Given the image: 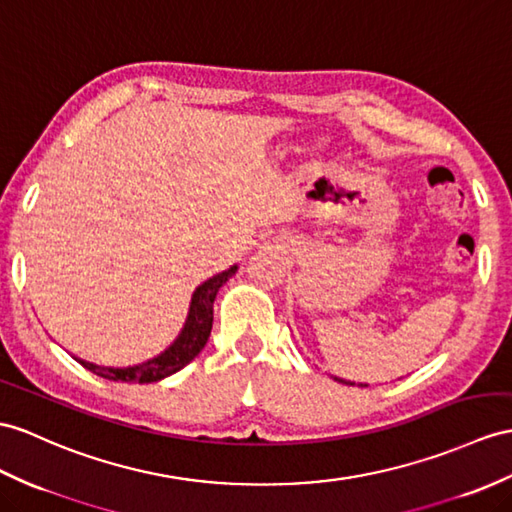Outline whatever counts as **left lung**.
Instances as JSON below:
<instances>
[{
    "mask_svg": "<svg viewBox=\"0 0 512 512\" xmlns=\"http://www.w3.org/2000/svg\"><path fill=\"white\" fill-rule=\"evenodd\" d=\"M341 382H343V380H341ZM345 384H352V382H345ZM365 386H367V384H365Z\"/></svg>",
    "mask_w": 512,
    "mask_h": 512,
    "instance_id": "1",
    "label": "left lung"
}]
</instances>
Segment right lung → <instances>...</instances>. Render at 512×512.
<instances>
[{"instance_id":"right-lung-1","label":"right lung","mask_w":512,"mask_h":512,"mask_svg":"<svg viewBox=\"0 0 512 512\" xmlns=\"http://www.w3.org/2000/svg\"><path fill=\"white\" fill-rule=\"evenodd\" d=\"M234 271L236 267H230L228 271L219 273V276L206 280L202 286H197V291L193 293V299H191L189 319L184 323L182 334L178 336L176 343H173L167 352H162L158 358L147 360L143 365L128 367V369L99 367L93 363H84V360H80V365L84 369L93 371L95 376H102L106 380L139 382V384L158 382L162 378L171 376V373L180 371L204 350L210 330H213V302L217 297V291L228 282V278L234 276Z\"/></svg>"}]
</instances>
